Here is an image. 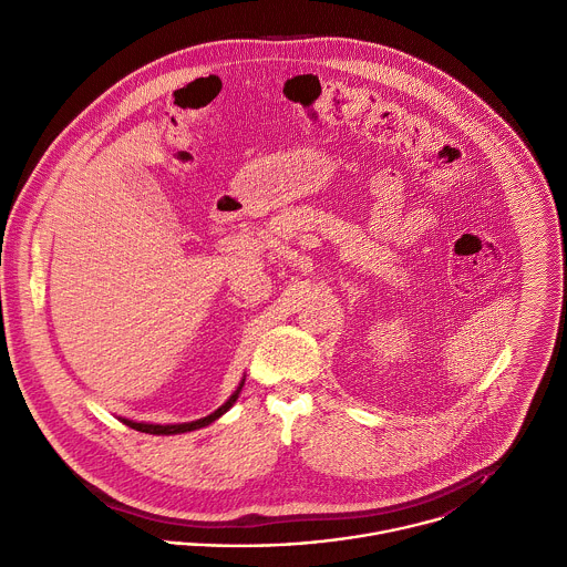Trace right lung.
Returning <instances> with one entry per match:
<instances>
[{
  "label": "right lung",
  "instance_id": "1",
  "mask_svg": "<svg viewBox=\"0 0 567 567\" xmlns=\"http://www.w3.org/2000/svg\"><path fill=\"white\" fill-rule=\"evenodd\" d=\"M241 385H244V381L239 383V388L235 390V394L221 405V408H217L213 414H208V416H204V419H197V421H190V423H177V425H155V423H137V421H128V419H122L126 425H131L133 430H140V432H148V434H179V432H190V430H199V427H204V425H208V423H213L215 419H219L224 412H228L230 408H233V403L237 401V396H239V392H241Z\"/></svg>",
  "mask_w": 567,
  "mask_h": 567
}]
</instances>
